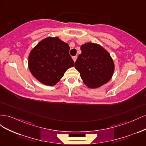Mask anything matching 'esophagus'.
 <instances>
[{
	"label": "esophagus",
	"instance_id": "esophagus-1",
	"mask_svg": "<svg viewBox=\"0 0 146 146\" xmlns=\"http://www.w3.org/2000/svg\"><path fill=\"white\" fill-rule=\"evenodd\" d=\"M77 58V56H74L72 57V59H73L74 62H76V61Z\"/></svg>",
	"mask_w": 146,
	"mask_h": 146
}]
</instances>
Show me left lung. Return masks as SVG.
<instances>
[{"mask_svg":"<svg viewBox=\"0 0 146 146\" xmlns=\"http://www.w3.org/2000/svg\"><path fill=\"white\" fill-rule=\"evenodd\" d=\"M75 68L84 83L90 88L101 86L113 76L114 65L109 53L99 44L88 42L80 47Z\"/></svg>","mask_w":146,"mask_h":146,"instance_id":"8db88e82","label":"left lung"}]
</instances>
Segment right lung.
<instances>
[{
    "label": "right lung",
    "instance_id": "right-lung-1",
    "mask_svg": "<svg viewBox=\"0 0 146 146\" xmlns=\"http://www.w3.org/2000/svg\"><path fill=\"white\" fill-rule=\"evenodd\" d=\"M69 50L68 44L57 37L42 39L30 53L28 63L31 73L44 85H55L66 70L74 66Z\"/></svg>",
    "mask_w": 146,
    "mask_h": 146
}]
</instances>
